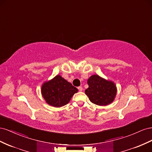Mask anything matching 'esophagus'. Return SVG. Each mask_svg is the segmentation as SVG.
I'll return each instance as SVG.
<instances>
[{
  "instance_id": "esophagus-1",
  "label": "esophagus",
  "mask_w": 152,
  "mask_h": 152,
  "mask_svg": "<svg viewBox=\"0 0 152 152\" xmlns=\"http://www.w3.org/2000/svg\"><path fill=\"white\" fill-rule=\"evenodd\" d=\"M78 89H79V91L80 92H81V91H82V90H83V88H82L81 86H79V87H78Z\"/></svg>"
}]
</instances>
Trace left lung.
<instances>
[{
	"instance_id": "left-lung-1",
	"label": "left lung",
	"mask_w": 152,
	"mask_h": 152,
	"mask_svg": "<svg viewBox=\"0 0 152 152\" xmlns=\"http://www.w3.org/2000/svg\"><path fill=\"white\" fill-rule=\"evenodd\" d=\"M89 87L85 93L91 102L99 106L111 104L117 95V87L113 81L101 77L98 75H91L87 80Z\"/></svg>"
}]
</instances>
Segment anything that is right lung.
I'll list each match as a JSON object with an SVG mask.
<instances>
[{"mask_svg": "<svg viewBox=\"0 0 152 152\" xmlns=\"http://www.w3.org/2000/svg\"><path fill=\"white\" fill-rule=\"evenodd\" d=\"M78 89L61 75L44 82L41 93L45 102L54 107H61L68 104Z\"/></svg>", "mask_w": 152, "mask_h": 152, "instance_id": "1", "label": "right lung"}]
</instances>
